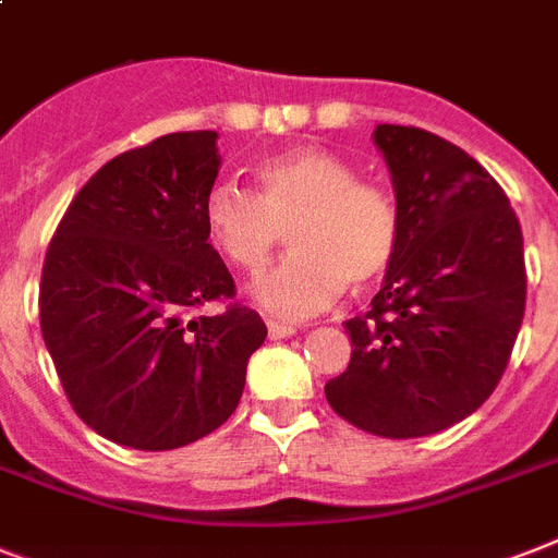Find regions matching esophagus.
I'll use <instances>...</instances> for the list:
<instances>
[{"mask_svg":"<svg viewBox=\"0 0 558 558\" xmlns=\"http://www.w3.org/2000/svg\"><path fill=\"white\" fill-rule=\"evenodd\" d=\"M266 332H269L271 341H280V338H289V335L298 332V326L283 324V320H266Z\"/></svg>","mask_w":558,"mask_h":558,"instance_id":"esophagus-1","label":"esophagus"}]
</instances>
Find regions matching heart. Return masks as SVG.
<instances>
[{"mask_svg":"<svg viewBox=\"0 0 558 558\" xmlns=\"http://www.w3.org/2000/svg\"><path fill=\"white\" fill-rule=\"evenodd\" d=\"M255 194L217 183L203 201L208 240L234 269L257 275L287 232L292 255L255 283L278 318H306L350 283L366 289L396 264L401 215L387 189L357 180L338 154L303 146L257 162Z\"/></svg>","mask_w":558,"mask_h":558,"instance_id":"obj_1","label":"heart"}]
</instances>
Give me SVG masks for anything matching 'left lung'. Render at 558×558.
Here are the masks:
<instances>
[{"instance_id":"8db88e82","label":"left lung","mask_w":558,"mask_h":558,"mask_svg":"<svg viewBox=\"0 0 558 558\" xmlns=\"http://www.w3.org/2000/svg\"><path fill=\"white\" fill-rule=\"evenodd\" d=\"M401 215L373 310L347 320L352 357L326 384L341 418L384 438L433 436L490 398L524 318L519 217L468 151L412 125L373 134Z\"/></svg>"}]
</instances>
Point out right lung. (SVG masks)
Segmentation results:
<instances>
[{
	"label": "right lung",
	"mask_w": 558,
	"mask_h": 558,
	"mask_svg": "<svg viewBox=\"0 0 558 558\" xmlns=\"http://www.w3.org/2000/svg\"><path fill=\"white\" fill-rule=\"evenodd\" d=\"M217 171V131L131 148L80 189L45 255V347L76 415L122 447L174 450L215 433L266 341L208 243ZM211 300L227 310L201 313Z\"/></svg>",
	"instance_id": "add662e5"
}]
</instances>
